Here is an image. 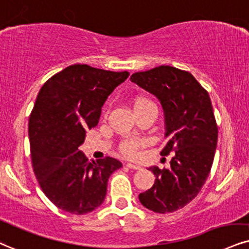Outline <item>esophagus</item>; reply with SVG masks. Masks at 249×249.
<instances>
[{"instance_id": "esophagus-1", "label": "esophagus", "mask_w": 249, "mask_h": 249, "mask_svg": "<svg viewBox=\"0 0 249 249\" xmlns=\"http://www.w3.org/2000/svg\"><path fill=\"white\" fill-rule=\"evenodd\" d=\"M127 167H129V168H133V170H140L141 168V166L140 165H137V164H133V162H127Z\"/></svg>"}]
</instances>
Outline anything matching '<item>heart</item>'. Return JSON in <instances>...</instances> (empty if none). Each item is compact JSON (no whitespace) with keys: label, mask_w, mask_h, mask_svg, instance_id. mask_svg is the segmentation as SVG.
<instances>
[{"label":"heart","mask_w":249,"mask_h":249,"mask_svg":"<svg viewBox=\"0 0 249 249\" xmlns=\"http://www.w3.org/2000/svg\"><path fill=\"white\" fill-rule=\"evenodd\" d=\"M143 103H150V101L144 99V98H137V99L135 100L134 107L140 105V104H143ZM139 146H140V143L137 142V141H127V142H124L121 145V151L124 155L128 156V157H135V156L137 155Z\"/></svg>","instance_id":"heart-1"}]
</instances>
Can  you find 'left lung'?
Returning <instances> with one entry per match:
<instances>
[{
    "label": "left lung",
    "instance_id": "left-lung-1",
    "mask_svg": "<svg viewBox=\"0 0 249 249\" xmlns=\"http://www.w3.org/2000/svg\"><path fill=\"white\" fill-rule=\"evenodd\" d=\"M130 81L159 100L167 139L160 153L174 152L170 168L149 167L156 180L140 202L157 213H173L196 197L213 166L218 128L209 93L192 73L170 66L135 72Z\"/></svg>",
    "mask_w": 249,
    "mask_h": 249
}]
</instances>
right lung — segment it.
Instances as JSON below:
<instances>
[{"mask_svg":"<svg viewBox=\"0 0 249 249\" xmlns=\"http://www.w3.org/2000/svg\"><path fill=\"white\" fill-rule=\"evenodd\" d=\"M128 76L73 64L40 89L29 121L32 166L45 195L66 213L97 209L110 174L122 167L112 157L89 161L78 148L88 128L98 124L107 98Z\"/></svg>","mask_w":249,"mask_h":249,"instance_id":"add662e5","label":"right lung"}]
</instances>
